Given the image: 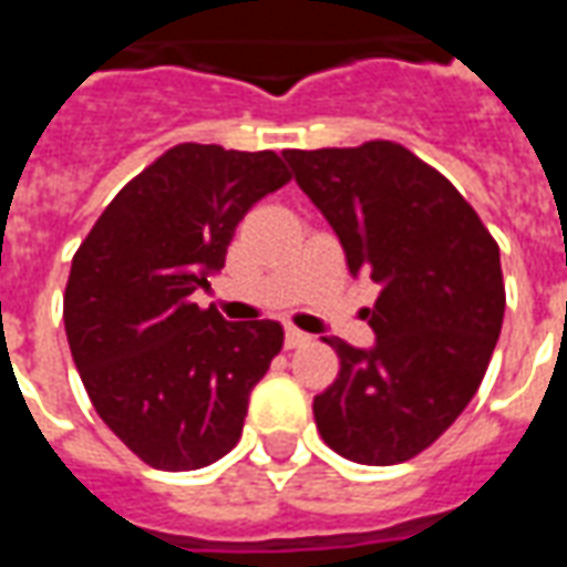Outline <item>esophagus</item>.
Listing matches in <instances>:
<instances>
[{
  "label": "esophagus",
  "instance_id": "obj_1",
  "mask_svg": "<svg viewBox=\"0 0 567 567\" xmlns=\"http://www.w3.org/2000/svg\"><path fill=\"white\" fill-rule=\"evenodd\" d=\"M309 343V337L303 331H297V328H288L285 331V349H297V346Z\"/></svg>",
  "mask_w": 567,
  "mask_h": 567
}]
</instances>
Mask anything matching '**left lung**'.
<instances>
[{
    "label": "left lung",
    "mask_w": 567,
    "mask_h": 567,
    "mask_svg": "<svg viewBox=\"0 0 567 567\" xmlns=\"http://www.w3.org/2000/svg\"><path fill=\"white\" fill-rule=\"evenodd\" d=\"M349 270L382 285L373 349L324 337L337 380L316 394L321 440L358 464H401L462 416L504 321L498 243L446 175L385 140L282 151Z\"/></svg>",
    "instance_id": "1"
}]
</instances>
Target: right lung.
<instances>
[{
  "label": "right lung",
  "mask_w": 567,
  "mask_h": 567,
  "mask_svg": "<svg viewBox=\"0 0 567 567\" xmlns=\"http://www.w3.org/2000/svg\"><path fill=\"white\" fill-rule=\"evenodd\" d=\"M288 178L276 151L182 142L117 190L72 258V361L100 419L157 471L234 450L248 394L282 349L279 321H224L194 291L224 267L246 212Z\"/></svg>",
  "instance_id": "obj_1"
}]
</instances>
